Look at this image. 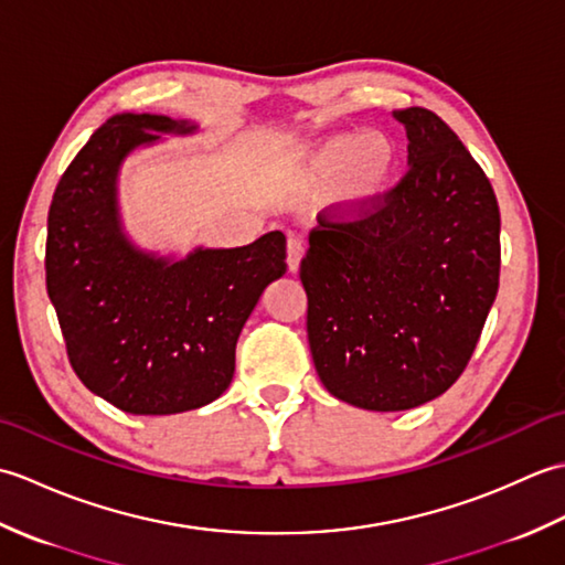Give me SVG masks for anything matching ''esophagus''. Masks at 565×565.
<instances>
[{
	"label": "esophagus",
	"instance_id": "obj_1",
	"mask_svg": "<svg viewBox=\"0 0 565 565\" xmlns=\"http://www.w3.org/2000/svg\"><path fill=\"white\" fill-rule=\"evenodd\" d=\"M301 259H303V239L289 237V243H286V264H289V271H298Z\"/></svg>",
	"mask_w": 565,
	"mask_h": 565
}]
</instances>
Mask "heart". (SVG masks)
<instances>
[{
	"instance_id": "obj_1",
	"label": "heart",
	"mask_w": 565,
	"mask_h": 565,
	"mask_svg": "<svg viewBox=\"0 0 565 565\" xmlns=\"http://www.w3.org/2000/svg\"><path fill=\"white\" fill-rule=\"evenodd\" d=\"M316 179L338 177L334 201L344 211H362L388 191L398 170V148L383 134H340L322 140L310 158Z\"/></svg>"
}]
</instances>
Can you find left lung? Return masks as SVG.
Here are the masks:
<instances>
[{"label":"left lung","instance_id":"8db88e82","mask_svg":"<svg viewBox=\"0 0 565 565\" xmlns=\"http://www.w3.org/2000/svg\"><path fill=\"white\" fill-rule=\"evenodd\" d=\"M393 118L407 172L362 211L320 213L301 262L322 386L379 413L454 386L500 284V209L481 164L423 106Z\"/></svg>","mask_w":565,"mask_h":565}]
</instances>
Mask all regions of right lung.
<instances>
[{"label":"right lung","instance_id":"right-lung-1","mask_svg":"<svg viewBox=\"0 0 565 565\" xmlns=\"http://www.w3.org/2000/svg\"><path fill=\"white\" fill-rule=\"evenodd\" d=\"M196 126L116 114L60 177L47 211L45 286L79 381L130 415L196 411L223 395L262 291L286 271L281 231L233 249L154 257L121 231L118 167L160 134Z\"/></svg>","mask_w":565,"mask_h":565}]
</instances>
